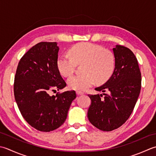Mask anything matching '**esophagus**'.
<instances>
[{
	"label": "esophagus",
	"instance_id": "34e87169",
	"mask_svg": "<svg viewBox=\"0 0 156 156\" xmlns=\"http://www.w3.org/2000/svg\"><path fill=\"white\" fill-rule=\"evenodd\" d=\"M76 93H77V95H83V94H84V92H83V91H82L77 90V91H76Z\"/></svg>",
	"mask_w": 156,
	"mask_h": 156
}]
</instances>
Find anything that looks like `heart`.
<instances>
[{
  "label": "heart",
  "instance_id": "1",
  "mask_svg": "<svg viewBox=\"0 0 156 156\" xmlns=\"http://www.w3.org/2000/svg\"><path fill=\"white\" fill-rule=\"evenodd\" d=\"M69 55H60L56 66L60 73L69 77L75 71L77 65H82L83 72L70 77L67 83L71 89L84 90L92 86L94 83H103L112 75L115 68V58L109 50L98 44L81 42L71 47Z\"/></svg>",
  "mask_w": 156,
  "mask_h": 156
}]
</instances>
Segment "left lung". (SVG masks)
I'll list each match as a JSON object with an SVG mask.
<instances>
[{
  "label": "left lung",
  "mask_w": 156,
  "mask_h": 156,
  "mask_svg": "<svg viewBox=\"0 0 156 156\" xmlns=\"http://www.w3.org/2000/svg\"><path fill=\"white\" fill-rule=\"evenodd\" d=\"M115 68L106 83L96 91L108 94L88 96L91 104L87 116L90 122L103 131H111L125 123L132 114L140 94L141 74L137 59L128 48H113Z\"/></svg>",
  "instance_id": "obj_1"
}]
</instances>
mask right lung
Listing matches in <instances>:
<instances>
[{
	"instance_id": "right-lung-1",
	"label": "right lung",
	"mask_w": 156,
	"mask_h": 156,
	"mask_svg": "<svg viewBox=\"0 0 156 156\" xmlns=\"http://www.w3.org/2000/svg\"><path fill=\"white\" fill-rule=\"evenodd\" d=\"M58 47L56 42H41L21 57L14 81L15 99L22 116L37 131L50 132L65 122L74 90L50 91L64 88L66 83L56 66Z\"/></svg>"
}]
</instances>
